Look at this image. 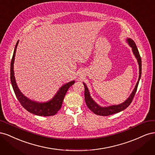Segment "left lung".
<instances>
[{
	"label": "left lung",
	"instance_id": "1",
	"mask_svg": "<svg viewBox=\"0 0 155 155\" xmlns=\"http://www.w3.org/2000/svg\"><path fill=\"white\" fill-rule=\"evenodd\" d=\"M127 41L128 42L129 46L132 48L133 52L135 55L136 58H137V61L139 64V78H138V82L137 84H136V86L134 88V90L132 92V93H131L130 96L124 103L119 105H110L109 107H105L100 106L93 100V99L90 95V92H89L88 89L87 85H85V83H83L84 87H85V100L86 104L88 109L97 115L107 116L111 115L115 113H118V112H120L121 110H124L130 104V103L132 102L134 96L136 94V92H137L139 81L140 79V78H141V74H142V60H141V58H140L137 46L136 45L134 42L130 38H127Z\"/></svg>",
	"mask_w": 155,
	"mask_h": 155
}]
</instances>
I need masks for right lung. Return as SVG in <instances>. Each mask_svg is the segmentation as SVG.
Returning <instances> with one entry per match:
<instances>
[{
	"mask_svg": "<svg viewBox=\"0 0 155 155\" xmlns=\"http://www.w3.org/2000/svg\"><path fill=\"white\" fill-rule=\"evenodd\" d=\"M18 43V41L16 43L15 50H14L13 51L10 67L11 83L17 98L18 99V101L20 102V104L22 105V106L28 111L30 112V113L41 116H50L55 115L61 108L63 101L64 100L65 94H66V93L70 87H71L73 84H74L75 81H72L63 85L59 88V90L55 94V95L54 96L52 99L47 102L39 103L30 100L29 98L26 97L20 91L19 88H18L16 83L15 76H14L13 63L14 60H15V52Z\"/></svg>",
	"mask_w": 155,
	"mask_h": 155,
	"instance_id": "1",
	"label": "right lung"
}]
</instances>
